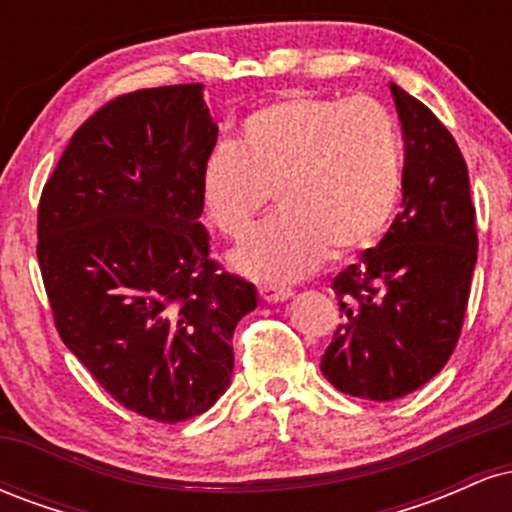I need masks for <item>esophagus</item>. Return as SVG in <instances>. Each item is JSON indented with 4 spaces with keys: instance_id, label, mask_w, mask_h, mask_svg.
Returning <instances> with one entry per match:
<instances>
[{
    "instance_id": "obj_1",
    "label": "esophagus",
    "mask_w": 512,
    "mask_h": 512,
    "mask_svg": "<svg viewBox=\"0 0 512 512\" xmlns=\"http://www.w3.org/2000/svg\"><path fill=\"white\" fill-rule=\"evenodd\" d=\"M293 296L291 289H274V286H262L260 289V298L264 303H281V301H289Z\"/></svg>"
}]
</instances>
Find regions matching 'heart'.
<instances>
[{
    "label": "heart",
    "instance_id": "b5f03b06",
    "mask_svg": "<svg viewBox=\"0 0 512 512\" xmlns=\"http://www.w3.org/2000/svg\"><path fill=\"white\" fill-rule=\"evenodd\" d=\"M404 182L397 120L373 98L289 93L240 122L236 142H216L199 195L221 233L243 238L272 190L281 211L228 257L238 274L284 284L330 255L370 248L395 214Z\"/></svg>",
    "mask_w": 512,
    "mask_h": 512
}]
</instances>
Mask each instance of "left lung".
<instances>
[{"label": "left lung", "instance_id": "8db88e82", "mask_svg": "<svg viewBox=\"0 0 512 512\" xmlns=\"http://www.w3.org/2000/svg\"><path fill=\"white\" fill-rule=\"evenodd\" d=\"M404 134L402 211L375 248L334 276L344 322L322 375L351 397L390 402L419 390L460 339L477 264L467 163L424 103L390 84Z\"/></svg>", "mask_w": 512, "mask_h": 512}]
</instances>
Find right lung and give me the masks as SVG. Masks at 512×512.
<instances>
[{
    "mask_svg": "<svg viewBox=\"0 0 512 512\" xmlns=\"http://www.w3.org/2000/svg\"><path fill=\"white\" fill-rule=\"evenodd\" d=\"M219 127L202 84L144 88L74 132L38 207L57 332L122 407L175 424L231 385L257 291L209 257L199 173Z\"/></svg>",
    "mask_w": 512,
    "mask_h": 512,
    "instance_id": "obj_1",
    "label": "right lung"
}]
</instances>
